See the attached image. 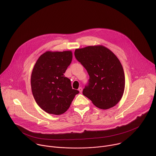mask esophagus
I'll return each instance as SVG.
<instances>
[{
	"label": "esophagus",
	"instance_id": "34e87169",
	"mask_svg": "<svg viewBox=\"0 0 156 156\" xmlns=\"http://www.w3.org/2000/svg\"><path fill=\"white\" fill-rule=\"evenodd\" d=\"M78 91L81 93H82V91H83V88H82L81 87H80L78 88Z\"/></svg>",
	"mask_w": 156,
	"mask_h": 156
}]
</instances>
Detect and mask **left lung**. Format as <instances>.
<instances>
[{
  "label": "left lung",
  "mask_w": 156,
  "mask_h": 156,
  "mask_svg": "<svg viewBox=\"0 0 156 156\" xmlns=\"http://www.w3.org/2000/svg\"><path fill=\"white\" fill-rule=\"evenodd\" d=\"M75 56L90 76L83 95L99 108L115 106L122 98L125 84L123 66L116 55L104 46H94L76 49Z\"/></svg>",
  "instance_id": "left-lung-1"
}]
</instances>
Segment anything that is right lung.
<instances>
[{
	"mask_svg": "<svg viewBox=\"0 0 156 156\" xmlns=\"http://www.w3.org/2000/svg\"><path fill=\"white\" fill-rule=\"evenodd\" d=\"M72 57L71 51H48L34 65L31 77L32 93L37 105L48 114H63L79 93L64 75Z\"/></svg>",
	"mask_w": 156,
	"mask_h": 156,
	"instance_id": "1",
	"label": "right lung"
}]
</instances>
